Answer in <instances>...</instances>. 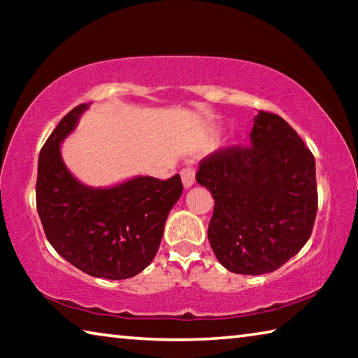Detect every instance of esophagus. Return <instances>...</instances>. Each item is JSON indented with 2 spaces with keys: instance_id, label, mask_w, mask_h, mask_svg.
<instances>
[{
  "instance_id": "1",
  "label": "esophagus",
  "mask_w": 358,
  "mask_h": 358,
  "mask_svg": "<svg viewBox=\"0 0 358 358\" xmlns=\"http://www.w3.org/2000/svg\"><path fill=\"white\" fill-rule=\"evenodd\" d=\"M180 175L185 187H191L194 185V181H196V172H194L192 167H185L183 171L180 172Z\"/></svg>"
}]
</instances>
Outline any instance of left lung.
<instances>
[{
    "instance_id": "1",
    "label": "left lung",
    "mask_w": 358,
    "mask_h": 358,
    "mask_svg": "<svg viewBox=\"0 0 358 358\" xmlns=\"http://www.w3.org/2000/svg\"><path fill=\"white\" fill-rule=\"evenodd\" d=\"M251 145L203 157L196 180L215 199L208 240L238 275L280 268L311 237L317 213L316 162L280 115L260 110Z\"/></svg>"
}]
</instances>
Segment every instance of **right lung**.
Returning a JSON list of instances; mask_svg holds the SVG:
<instances>
[{
    "mask_svg": "<svg viewBox=\"0 0 358 358\" xmlns=\"http://www.w3.org/2000/svg\"><path fill=\"white\" fill-rule=\"evenodd\" d=\"M87 108H72L42 147L36 207L59 256L92 276L126 280L155 259L183 185L178 173L169 180L136 177L112 187H90L76 180L64 166L59 143Z\"/></svg>",
    "mask_w": 358,
    "mask_h": 358,
    "instance_id": "1",
    "label": "right lung"
}]
</instances>
